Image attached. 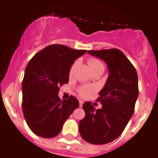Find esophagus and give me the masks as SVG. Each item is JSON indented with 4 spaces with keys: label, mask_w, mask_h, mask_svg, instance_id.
Segmentation results:
<instances>
[{
    "label": "esophagus",
    "mask_w": 158,
    "mask_h": 158,
    "mask_svg": "<svg viewBox=\"0 0 158 158\" xmlns=\"http://www.w3.org/2000/svg\"><path fill=\"white\" fill-rule=\"evenodd\" d=\"M83 104H84V101H83V100H80V101H79V104H80V107H82V105H83Z\"/></svg>",
    "instance_id": "1"
}]
</instances>
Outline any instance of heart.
I'll return each mask as SVG.
<instances>
[{"label":"heart","instance_id":"heart-1","mask_svg":"<svg viewBox=\"0 0 158 158\" xmlns=\"http://www.w3.org/2000/svg\"><path fill=\"white\" fill-rule=\"evenodd\" d=\"M88 64H89V68H90V69H91L92 72H93L94 70L98 69H104V65H103V63H102L100 60L98 59H95V58L90 59L89 61V62H88ZM76 65H77L76 62L73 65L72 68H71L70 69V75H72L73 72V70H74V68L75 66H76ZM93 90H94V88L92 87V86L84 85L79 88L78 92H79V94H80L81 96H89V95L90 94Z\"/></svg>","mask_w":158,"mask_h":158}]
</instances>
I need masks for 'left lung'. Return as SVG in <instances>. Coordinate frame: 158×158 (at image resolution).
I'll list each match as a JSON object with an SVG mask.
<instances>
[{
	"label": "left lung",
	"instance_id": "1",
	"mask_svg": "<svg viewBox=\"0 0 158 158\" xmlns=\"http://www.w3.org/2000/svg\"><path fill=\"white\" fill-rule=\"evenodd\" d=\"M88 53L105 62L109 76L97 99L101 108L96 109L90 102L84 103L85 116L79 122V132L89 143L107 144L123 133L133 115L139 96L138 74L129 59L118 49Z\"/></svg>",
	"mask_w": 158,
	"mask_h": 158
}]
</instances>
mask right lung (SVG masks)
I'll list each match as a JSON object with an SVG mask.
<instances>
[{
    "instance_id": "add662e5",
    "label": "right lung",
    "mask_w": 158,
    "mask_h": 158,
    "mask_svg": "<svg viewBox=\"0 0 158 158\" xmlns=\"http://www.w3.org/2000/svg\"><path fill=\"white\" fill-rule=\"evenodd\" d=\"M85 50L60 44L47 46L35 54L24 72L22 83L23 116L31 131L46 139L56 137L79 101L70 96L61 100L59 87L69 82L71 66Z\"/></svg>"
}]
</instances>
